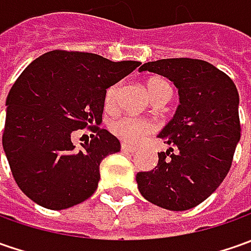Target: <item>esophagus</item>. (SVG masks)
I'll list each match as a JSON object with an SVG mask.
<instances>
[{
  "instance_id": "esophagus-1",
  "label": "esophagus",
  "mask_w": 251,
  "mask_h": 251,
  "mask_svg": "<svg viewBox=\"0 0 251 251\" xmlns=\"http://www.w3.org/2000/svg\"><path fill=\"white\" fill-rule=\"evenodd\" d=\"M121 150L127 151V152H131V153H135V152L138 151V148L131 147V145H127V144H121Z\"/></svg>"
}]
</instances>
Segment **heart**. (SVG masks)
Returning <instances> with one entry per match:
<instances>
[{"mask_svg":"<svg viewBox=\"0 0 251 251\" xmlns=\"http://www.w3.org/2000/svg\"><path fill=\"white\" fill-rule=\"evenodd\" d=\"M120 91L121 83L119 82L107 88V91L104 93V106L107 109L116 107ZM166 91L172 92V88H170L169 82L163 81V79H151L148 82V92H150L151 99H153L155 96ZM109 130L111 131V134H114L119 140L124 141V142L140 144L155 130V126H153V123L144 120V119L132 117V116H120V117L110 121Z\"/></svg>","mask_w":251,"mask_h":251,"instance_id":"heart-1","label":"heart"}]
</instances>
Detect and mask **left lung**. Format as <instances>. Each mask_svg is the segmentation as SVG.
Wrapping results in <instances>:
<instances>
[{
	"mask_svg": "<svg viewBox=\"0 0 251 251\" xmlns=\"http://www.w3.org/2000/svg\"><path fill=\"white\" fill-rule=\"evenodd\" d=\"M177 86L180 104L159 134L170 145L158 165L140 172L142 197L170 211H186L207 200L226 177L240 140L239 93L226 74L196 58H166L141 65Z\"/></svg>",
	"mask_w": 251,
	"mask_h": 251,
	"instance_id": "left-lung-1",
	"label": "left lung"
}]
</instances>
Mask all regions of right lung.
<instances>
[{
	"label": "right lung",
	"instance_id": "1",
	"mask_svg": "<svg viewBox=\"0 0 251 251\" xmlns=\"http://www.w3.org/2000/svg\"><path fill=\"white\" fill-rule=\"evenodd\" d=\"M140 64L53 50L18 76L6 98L2 147L18 187L32 201L65 209L96 191L100 162L120 151V141L99 127L104 93ZM83 128L94 134L78 151L71 138Z\"/></svg>",
	"mask_w": 251,
	"mask_h": 251
}]
</instances>
